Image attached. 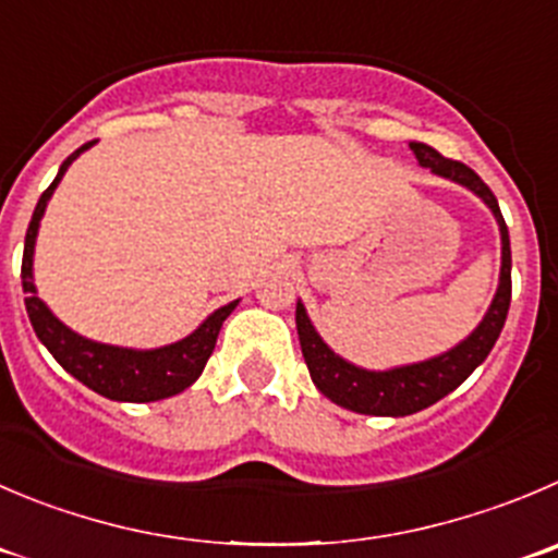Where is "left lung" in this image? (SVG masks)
<instances>
[{
	"label": "left lung",
	"mask_w": 558,
	"mask_h": 558,
	"mask_svg": "<svg viewBox=\"0 0 558 558\" xmlns=\"http://www.w3.org/2000/svg\"><path fill=\"white\" fill-rule=\"evenodd\" d=\"M411 150L422 167L433 169L435 174L454 180V183L469 185L474 194H480L482 199L490 205L493 216H496L498 227H501V282H498L496 299H493L485 320L480 323V328H476L465 342H460L458 348L438 355V359L411 364V367L389 369V373H367V369L353 367V364L342 362L339 355H333L331 350L323 344V339L317 337L315 328H312L304 306L299 304V310H295V326H299L301 353H304V362L306 367H310L315 386L328 397V400L337 402V405L355 413H369V416H408V413L422 411V408L433 405V402H438L441 397H447L449 391L458 389V386L485 362L487 353L493 350V344H496L498 333H501L504 328V320H507L509 299H512V252H509V232L507 225H504V216L501 210H498V199L493 196V191L487 189L485 180H482L474 169L465 167L463 161L444 158L441 153L422 145V142H411Z\"/></svg>",
	"instance_id": "8db88e82"
}]
</instances>
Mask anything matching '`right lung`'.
Segmentation results:
<instances>
[{
  "label": "right lung",
  "mask_w": 558,
  "mask_h": 558,
  "mask_svg": "<svg viewBox=\"0 0 558 558\" xmlns=\"http://www.w3.org/2000/svg\"><path fill=\"white\" fill-rule=\"evenodd\" d=\"M87 147H93V142L82 145L73 156H68L65 161H62L60 174H57L54 183L40 194L35 214H32L29 230H26L24 238V259H21V284H24L26 293V315H29V323L32 328H35L37 339L49 348V353L62 364V369H68L76 380H82L87 389L120 402H153L163 400V397L180 395V391L189 389V386L203 375L205 364H208L210 353H214L216 348V337H219L221 331V323H225L227 315L235 310V301L221 306V310H216L203 326L196 328L191 337L180 339V342L167 344V348L158 350H125L111 348V344L89 342V339L73 333L71 328H65L54 315H51L49 306H46L44 301L37 299L35 284H32V252H35L40 216H44L46 203H49V196L54 194L57 183L62 180L65 169L71 167L73 158H76L78 153L87 150Z\"/></svg>",
  "instance_id": "1"
}]
</instances>
